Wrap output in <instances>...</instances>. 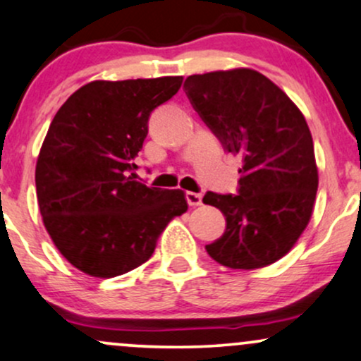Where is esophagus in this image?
Segmentation results:
<instances>
[{"label": "esophagus", "instance_id": "esophagus-1", "mask_svg": "<svg viewBox=\"0 0 361 361\" xmlns=\"http://www.w3.org/2000/svg\"><path fill=\"white\" fill-rule=\"evenodd\" d=\"M185 199H188L189 206H192V207L202 204V196L197 192H190V190H188V192H185Z\"/></svg>", "mask_w": 361, "mask_h": 361}]
</instances>
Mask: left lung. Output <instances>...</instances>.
I'll list each match as a JSON object with an SVG mask.
<instances>
[{
	"label": "left lung",
	"instance_id": "1",
	"mask_svg": "<svg viewBox=\"0 0 361 361\" xmlns=\"http://www.w3.org/2000/svg\"><path fill=\"white\" fill-rule=\"evenodd\" d=\"M184 89L224 150L243 162L238 194L209 190L202 199L226 218L206 252L241 270L281 260L306 230L319 184L306 118L277 84L245 67L189 75Z\"/></svg>",
	"mask_w": 361,
	"mask_h": 361
}]
</instances>
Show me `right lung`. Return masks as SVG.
<instances>
[{
    "instance_id": "obj_1",
    "label": "right lung",
    "mask_w": 361,
    "mask_h": 361,
    "mask_svg": "<svg viewBox=\"0 0 361 361\" xmlns=\"http://www.w3.org/2000/svg\"><path fill=\"white\" fill-rule=\"evenodd\" d=\"M180 75L92 80L61 106L37 159L42 219L69 264L109 279L145 264L176 216L184 190L135 180V159L157 106L179 91Z\"/></svg>"
}]
</instances>
